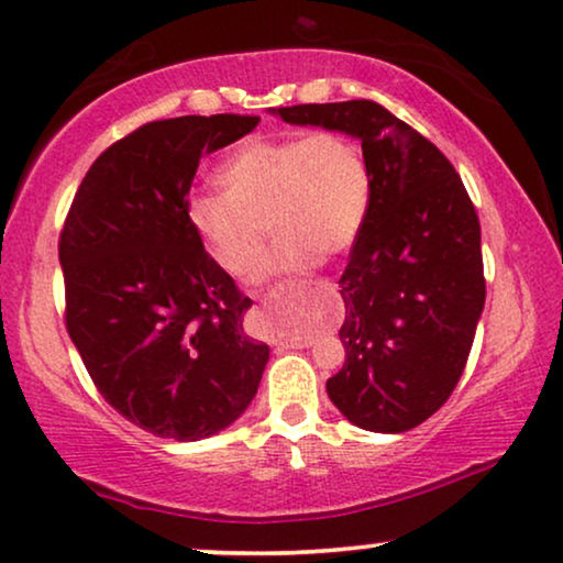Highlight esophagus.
<instances>
[{
  "mask_svg": "<svg viewBox=\"0 0 563 563\" xmlns=\"http://www.w3.org/2000/svg\"><path fill=\"white\" fill-rule=\"evenodd\" d=\"M296 286H301V283H290V288H296ZM303 286H306V283H303ZM309 340H301V342H294V347H309Z\"/></svg>",
  "mask_w": 563,
  "mask_h": 563,
  "instance_id": "1",
  "label": "esophagus"
}]
</instances>
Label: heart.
Segmentation results:
<instances>
[{"label":"heart","mask_w":563,"mask_h":563,"mask_svg":"<svg viewBox=\"0 0 563 563\" xmlns=\"http://www.w3.org/2000/svg\"><path fill=\"white\" fill-rule=\"evenodd\" d=\"M223 192H195L185 216L206 252L246 275L277 234L262 273L306 269L347 252L368 219L373 177L357 139L342 131L250 139L216 167Z\"/></svg>","instance_id":"heart-1"}]
</instances>
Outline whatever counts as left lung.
<instances>
[{
  "label": "left lung",
  "instance_id": "8db88e82",
  "mask_svg": "<svg viewBox=\"0 0 563 563\" xmlns=\"http://www.w3.org/2000/svg\"><path fill=\"white\" fill-rule=\"evenodd\" d=\"M277 115L363 141L373 195L340 277L344 365L327 394L363 430L407 432L451 399L474 344L486 298L476 208L448 156L384 104Z\"/></svg>",
  "mask_w": 563,
  "mask_h": 563
}]
</instances>
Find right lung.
<instances>
[{"label": "right lung", "instance_id": "1", "mask_svg": "<svg viewBox=\"0 0 563 563\" xmlns=\"http://www.w3.org/2000/svg\"><path fill=\"white\" fill-rule=\"evenodd\" d=\"M257 123L221 112L141 125L97 156L58 236L66 332L102 399L156 438L229 427L269 357L242 329L252 301L185 216L200 156Z\"/></svg>", "mask_w": 563, "mask_h": 563}]
</instances>
